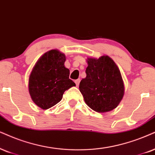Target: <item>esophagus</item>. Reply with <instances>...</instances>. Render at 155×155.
Returning a JSON list of instances; mask_svg holds the SVG:
<instances>
[{"instance_id":"esophagus-1","label":"esophagus","mask_w":155,"mask_h":155,"mask_svg":"<svg viewBox=\"0 0 155 155\" xmlns=\"http://www.w3.org/2000/svg\"><path fill=\"white\" fill-rule=\"evenodd\" d=\"M79 82H80V79H76V80H75V83H76V87H79Z\"/></svg>"}]
</instances>
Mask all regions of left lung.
<instances>
[{"label": "left lung", "mask_w": 155, "mask_h": 155, "mask_svg": "<svg viewBox=\"0 0 155 155\" xmlns=\"http://www.w3.org/2000/svg\"><path fill=\"white\" fill-rule=\"evenodd\" d=\"M87 76L79 84L84 101L99 113L110 111L121 102L124 86L118 66L107 55L99 58L88 57Z\"/></svg>", "instance_id": "8db88e82"}]
</instances>
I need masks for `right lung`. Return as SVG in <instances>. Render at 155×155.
Segmentation results:
<instances>
[{
	"mask_svg": "<svg viewBox=\"0 0 155 155\" xmlns=\"http://www.w3.org/2000/svg\"><path fill=\"white\" fill-rule=\"evenodd\" d=\"M65 54L57 49L48 51L35 64L28 79V91L34 102L42 109L54 107L62 99L66 90L75 87L65 67Z\"/></svg>",
	"mask_w": 155,
	"mask_h": 155,
	"instance_id": "right-lung-1",
	"label": "right lung"
}]
</instances>
